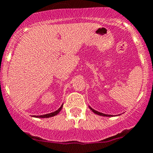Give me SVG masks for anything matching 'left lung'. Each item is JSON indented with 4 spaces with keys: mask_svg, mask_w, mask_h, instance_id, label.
Returning a JSON list of instances; mask_svg holds the SVG:
<instances>
[{
    "mask_svg": "<svg viewBox=\"0 0 153 153\" xmlns=\"http://www.w3.org/2000/svg\"><path fill=\"white\" fill-rule=\"evenodd\" d=\"M89 108H90L91 110L92 111H93L94 114H97V115H100V116H103V117H113V115H110V114H103V113H100V112H98V111H95V110H94L92 107H91L90 106H89ZM120 115V114H119Z\"/></svg>",
    "mask_w": 153,
    "mask_h": 153,
    "instance_id": "1",
    "label": "left lung"
}]
</instances>
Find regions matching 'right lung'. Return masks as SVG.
<instances>
[{
    "mask_svg": "<svg viewBox=\"0 0 153 153\" xmlns=\"http://www.w3.org/2000/svg\"><path fill=\"white\" fill-rule=\"evenodd\" d=\"M62 106H63V104H62L61 107H60L57 110V111H54V112H53V113H50V114H44V115H40V116H34L33 115V117H39V118H48V117H54V116H56V115H57V114H59L60 111H61L62 108Z\"/></svg>",
    "mask_w": 153,
    "mask_h": 153,
    "instance_id": "add662e5",
    "label": "right lung"
}]
</instances>
